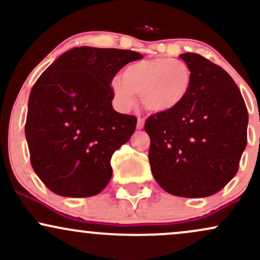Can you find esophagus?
<instances>
[{
    "label": "esophagus",
    "mask_w": 260,
    "mask_h": 260,
    "mask_svg": "<svg viewBox=\"0 0 260 260\" xmlns=\"http://www.w3.org/2000/svg\"><path fill=\"white\" fill-rule=\"evenodd\" d=\"M144 127V118H138V123H137V129H143Z\"/></svg>",
    "instance_id": "obj_1"
}]
</instances>
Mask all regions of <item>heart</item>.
Wrapping results in <instances>:
<instances>
[{"instance_id": "heart-1", "label": "heart", "mask_w": 260, "mask_h": 260, "mask_svg": "<svg viewBox=\"0 0 260 260\" xmlns=\"http://www.w3.org/2000/svg\"><path fill=\"white\" fill-rule=\"evenodd\" d=\"M192 71L184 62L157 57L128 64L121 78H113L111 91L121 110L133 109L136 95L154 113L174 111L183 105L192 90Z\"/></svg>"}]
</instances>
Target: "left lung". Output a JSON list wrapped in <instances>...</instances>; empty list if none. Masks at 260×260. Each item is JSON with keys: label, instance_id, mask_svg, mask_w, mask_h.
I'll return each instance as SVG.
<instances>
[{"label": "left lung", "instance_id": "left-lung-1", "mask_svg": "<svg viewBox=\"0 0 260 260\" xmlns=\"http://www.w3.org/2000/svg\"><path fill=\"white\" fill-rule=\"evenodd\" d=\"M192 90L183 105L145 121L154 178L170 194L203 198L237 174L247 145L248 111L235 80L198 53H182Z\"/></svg>", "mask_w": 260, "mask_h": 260}]
</instances>
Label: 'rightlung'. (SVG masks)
<instances>
[{
  "label": "right lung",
  "instance_id": "add662e5",
  "mask_svg": "<svg viewBox=\"0 0 260 260\" xmlns=\"http://www.w3.org/2000/svg\"><path fill=\"white\" fill-rule=\"evenodd\" d=\"M140 58L131 50L74 47L35 82L25 137L32 169L53 193L91 197L111 180L112 155L137 126L136 116L113 110L111 82Z\"/></svg>",
  "mask_w": 260,
  "mask_h": 260
}]
</instances>
